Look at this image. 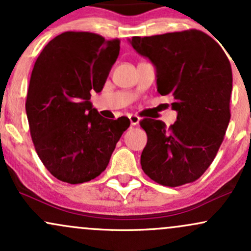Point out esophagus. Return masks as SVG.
Instances as JSON below:
<instances>
[{
	"instance_id": "1",
	"label": "esophagus",
	"mask_w": 251,
	"mask_h": 251,
	"mask_svg": "<svg viewBox=\"0 0 251 251\" xmlns=\"http://www.w3.org/2000/svg\"><path fill=\"white\" fill-rule=\"evenodd\" d=\"M128 118H129V123H131L132 126H137L140 122L139 117H137V116H129Z\"/></svg>"
}]
</instances>
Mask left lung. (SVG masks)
<instances>
[{
	"label": "left lung",
	"mask_w": 251,
	"mask_h": 251,
	"mask_svg": "<svg viewBox=\"0 0 251 251\" xmlns=\"http://www.w3.org/2000/svg\"><path fill=\"white\" fill-rule=\"evenodd\" d=\"M128 41L154 66L157 91L175 98L177 112L169 128L160 120L140 122L148 134L143 171L171 188L195 181L215 159L230 122L229 60L214 39L196 29Z\"/></svg>",
	"instance_id": "obj_1"
}]
</instances>
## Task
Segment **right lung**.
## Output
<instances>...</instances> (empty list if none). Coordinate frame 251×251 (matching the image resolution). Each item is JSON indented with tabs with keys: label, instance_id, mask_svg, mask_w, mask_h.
Here are the masks:
<instances>
[{
	"label": "right lung",
	"instance_id": "1",
	"mask_svg": "<svg viewBox=\"0 0 251 251\" xmlns=\"http://www.w3.org/2000/svg\"><path fill=\"white\" fill-rule=\"evenodd\" d=\"M120 41L87 31H66L43 48L31 72L25 112L37 155L54 177L80 184L107 168L126 117L106 119L91 92L102 91Z\"/></svg>",
	"mask_w": 251,
	"mask_h": 251
}]
</instances>
